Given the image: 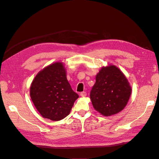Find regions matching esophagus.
Segmentation results:
<instances>
[{
  "mask_svg": "<svg viewBox=\"0 0 159 159\" xmlns=\"http://www.w3.org/2000/svg\"><path fill=\"white\" fill-rule=\"evenodd\" d=\"M80 95L81 97H85V96L87 95V93H86L85 91H82V92L80 93Z\"/></svg>",
  "mask_w": 159,
  "mask_h": 159,
  "instance_id": "34e87169",
  "label": "esophagus"
}]
</instances>
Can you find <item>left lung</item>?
<instances>
[{
  "label": "left lung",
  "mask_w": 159,
  "mask_h": 159,
  "mask_svg": "<svg viewBox=\"0 0 159 159\" xmlns=\"http://www.w3.org/2000/svg\"><path fill=\"white\" fill-rule=\"evenodd\" d=\"M95 80L90 92L94 109L104 116L122 111L131 94V87L123 72L113 65L102 67Z\"/></svg>",
  "instance_id": "1"
}]
</instances>
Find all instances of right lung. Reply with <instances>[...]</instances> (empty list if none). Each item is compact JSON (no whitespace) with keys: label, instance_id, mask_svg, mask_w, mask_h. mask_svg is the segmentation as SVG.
<instances>
[{"label":"right lung","instance_id":"right-lung-1","mask_svg":"<svg viewBox=\"0 0 159 159\" xmlns=\"http://www.w3.org/2000/svg\"><path fill=\"white\" fill-rule=\"evenodd\" d=\"M30 93L38 112L52 121H60L68 116L79 98L67 80L61 62H56L41 70L32 81Z\"/></svg>","mask_w":159,"mask_h":159}]
</instances>
